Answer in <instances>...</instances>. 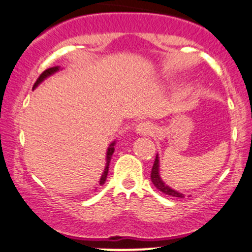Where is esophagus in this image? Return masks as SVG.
Segmentation results:
<instances>
[{
    "instance_id": "obj_1",
    "label": "esophagus",
    "mask_w": 252,
    "mask_h": 252,
    "mask_svg": "<svg viewBox=\"0 0 252 252\" xmlns=\"http://www.w3.org/2000/svg\"><path fill=\"white\" fill-rule=\"evenodd\" d=\"M154 130V126L149 122H140L135 126V133L140 134V135H147V134H151Z\"/></svg>"
}]
</instances>
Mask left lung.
Returning a JSON list of instances; mask_svg holds the SVG:
<instances>
[{
    "label": "left lung",
    "instance_id": "left-lung-1",
    "mask_svg": "<svg viewBox=\"0 0 252 252\" xmlns=\"http://www.w3.org/2000/svg\"><path fill=\"white\" fill-rule=\"evenodd\" d=\"M151 182L154 183L155 187H156L157 189L159 190V191L163 192V194L169 195V196L180 197V199H183V197H184V194H182V192H179V191H177V190L172 189L171 187H168V185H167L166 183L162 180L161 175H159V157H158V154L156 155V158H155L154 166H152Z\"/></svg>",
    "mask_w": 252,
    "mask_h": 252
}]
</instances>
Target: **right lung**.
Instances as JSON below:
<instances>
[{"instance_id":"1","label":"right lung","mask_w":252,"mask_h":252,"mask_svg":"<svg viewBox=\"0 0 252 252\" xmlns=\"http://www.w3.org/2000/svg\"><path fill=\"white\" fill-rule=\"evenodd\" d=\"M58 70H61V67H58V65H56V67L48 68V69L45 70V72L42 73L41 75H40L39 79H37V80H36V83H35L34 88H36V86L39 85V84H41L42 81L45 80V79L48 78V77H51V75H53V74H55V73H57ZM114 146H116V140L112 141L111 144H110V146H108V149H107V154H106V167H105V169H103V173H102V175H101V178H100V185L105 184L106 179H107L108 167H110V162H111V158H112V155H113V152H114Z\"/></svg>"}]
</instances>
